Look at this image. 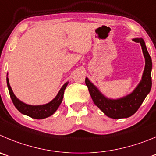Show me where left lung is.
<instances>
[{
	"instance_id": "8db88e82",
	"label": "left lung",
	"mask_w": 156,
	"mask_h": 156,
	"mask_svg": "<svg viewBox=\"0 0 156 156\" xmlns=\"http://www.w3.org/2000/svg\"><path fill=\"white\" fill-rule=\"evenodd\" d=\"M132 41L140 43L145 65L140 82L130 94L116 99L109 98L105 96L88 78H85V84L95 105L98 106L105 115L111 119H126L135 114L150 92L152 88V58L147 51L143 39L141 37L133 38Z\"/></svg>"
}]
</instances>
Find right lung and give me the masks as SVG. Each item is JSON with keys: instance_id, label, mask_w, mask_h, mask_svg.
<instances>
[{"instance_id": "1", "label": "right lung", "mask_w": 156, "mask_h": 156, "mask_svg": "<svg viewBox=\"0 0 156 156\" xmlns=\"http://www.w3.org/2000/svg\"><path fill=\"white\" fill-rule=\"evenodd\" d=\"M68 84V81L65 82L60 89V91H58V94L55 97V98L52 99L51 101H49L48 103H47V104L39 105H27L26 103L23 102L16 97L15 94L13 92L12 89H11V85H10L9 79L7 77V85H8V91H9L11 98L16 108L20 112L22 113L23 115H27L29 117L32 118V119H46V118L52 115L57 111V109L60 106L61 103L63 100L64 92H65V90Z\"/></svg>"}]
</instances>
